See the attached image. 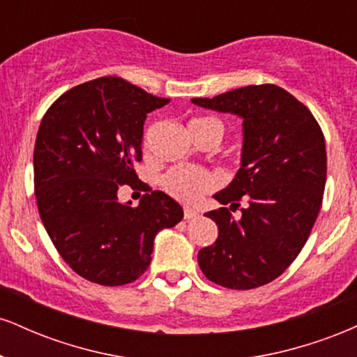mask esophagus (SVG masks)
Returning <instances> with one entry per match:
<instances>
[{
    "instance_id": "34e87169",
    "label": "esophagus",
    "mask_w": 357,
    "mask_h": 357,
    "mask_svg": "<svg viewBox=\"0 0 357 357\" xmlns=\"http://www.w3.org/2000/svg\"><path fill=\"white\" fill-rule=\"evenodd\" d=\"M198 215L199 213L196 210H192V208H184V220H192V218H196Z\"/></svg>"
}]
</instances>
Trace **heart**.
<instances>
[{
    "label": "heart",
    "mask_w": 357,
    "mask_h": 357,
    "mask_svg": "<svg viewBox=\"0 0 357 357\" xmlns=\"http://www.w3.org/2000/svg\"><path fill=\"white\" fill-rule=\"evenodd\" d=\"M190 127H210L216 132L223 134V126L218 119L199 117L192 119ZM220 184V178L211 171L203 169L198 166L179 165L166 171L161 178V186L171 198L186 204H195L203 198L206 192L216 190Z\"/></svg>",
    "instance_id": "b5f03b06"
}]
</instances>
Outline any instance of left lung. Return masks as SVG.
<instances>
[{
	"mask_svg": "<svg viewBox=\"0 0 357 357\" xmlns=\"http://www.w3.org/2000/svg\"><path fill=\"white\" fill-rule=\"evenodd\" d=\"M202 107L243 117L241 167L227 190L215 195L228 208L206 213L218 225V240L202 248L204 277L233 290H250L280 277L304 248L322 206L326 141L319 122L292 93L273 84L248 85Z\"/></svg>",
	"mask_w": 357,
	"mask_h": 357,
	"instance_id": "8db88e82",
	"label": "left lung"
}]
</instances>
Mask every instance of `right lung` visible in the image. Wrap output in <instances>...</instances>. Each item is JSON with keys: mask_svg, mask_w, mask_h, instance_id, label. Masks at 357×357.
Masks as SVG:
<instances>
[{"mask_svg": "<svg viewBox=\"0 0 357 357\" xmlns=\"http://www.w3.org/2000/svg\"><path fill=\"white\" fill-rule=\"evenodd\" d=\"M169 99L154 97L121 77L77 85L48 107L36 134L33 169L40 218L73 272L99 285L137 280L151 264L154 236L183 220V208L162 191L137 206L119 202V188H141L149 112Z\"/></svg>", "mask_w": 357, "mask_h": 357, "instance_id": "1", "label": "right lung"}]
</instances>
